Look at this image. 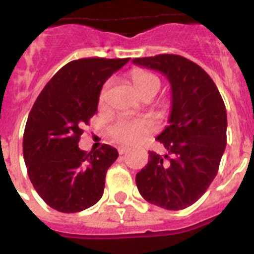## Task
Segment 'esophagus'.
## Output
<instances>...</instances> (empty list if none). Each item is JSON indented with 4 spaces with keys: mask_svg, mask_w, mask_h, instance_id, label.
Instances as JSON below:
<instances>
[{
    "mask_svg": "<svg viewBox=\"0 0 254 254\" xmlns=\"http://www.w3.org/2000/svg\"><path fill=\"white\" fill-rule=\"evenodd\" d=\"M128 147H126V146H121V147H118V152H120L121 155H123V154H126V152L128 151Z\"/></svg>",
    "mask_w": 254,
    "mask_h": 254,
    "instance_id": "34e87169",
    "label": "esophagus"
}]
</instances>
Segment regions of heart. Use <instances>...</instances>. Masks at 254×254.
<instances>
[{
  "mask_svg": "<svg viewBox=\"0 0 254 254\" xmlns=\"http://www.w3.org/2000/svg\"><path fill=\"white\" fill-rule=\"evenodd\" d=\"M132 81L141 95L150 90H159L160 81L146 71H134ZM109 84H105L100 94V102H104ZM155 129V123L147 118H120L109 128V136L121 145H133Z\"/></svg>",
  "mask_w": 254,
  "mask_h": 254,
  "instance_id": "1",
  "label": "heart"
}]
</instances>
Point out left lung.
<instances>
[{
	"label": "left lung",
	"instance_id": "left-lung-1",
	"mask_svg": "<svg viewBox=\"0 0 254 254\" xmlns=\"http://www.w3.org/2000/svg\"><path fill=\"white\" fill-rule=\"evenodd\" d=\"M137 66L163 73L172 87L169 126L156 140L168 150L149 151L136 174L147 202L182 210L202 196L216 177L226 147V109L212 78L192 61L177 55L134 58Z\"/></svg>",
	"mask_w": 254,
	"mask_h": 254
}]
</instances>
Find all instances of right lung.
I'll return each instance as SVG.
<instances>
[{
    "label": "right lung",
    "mask_w": 254,
    "mask_h": 254,
    "mask_svg": "<svg viewBox=\"0 0 254 254\" xmlns=\"http://www.w3.org/2000/svg\"><path fill=\"white\" fill-rule=\"evenodd\" d=\"M128 61H71L49 80L29 113L22 138L28 176L44 202L60 212H78L102 198L118 151L104 143L86 154L78 141L98 111L104 82Z\"/></svg>",
    "instance_id": "obj_1"
}]
</instances>
